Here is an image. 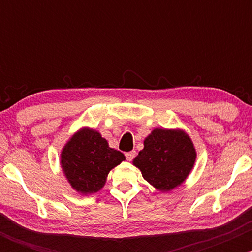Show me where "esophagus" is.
Segmentation results:
<instances>
[{
  "mask_svg": "<svg viewBox=\"0 0 252 252\" xmlns=\"http://www.w3.org/2000/svg\"><path fill=\"white\" fill-rule=\"evenodd\" d=\"M135 156H136L135 150H131V152L126 153V160H128V161H132V158H134Z\"/></svg>",
  "mask_w": 252,
  "mask_h": 252,
  "instance_id": "esophagus-1",
  "label": "esophagus"
}]
</instances>
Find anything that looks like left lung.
<instances>
[{"instance_id": "left-lung-1", "label": "left lung", "mask_w": 252, "mask_h": 252, "mask_svg": "<svg viewBox=\"0 0 252 252\" xmlns=\"http://www.w3.org/2000/svg\"><path fill=\"white\" fill-rule=\"evenodd\" d=\"M143 144L132 163L144 180L161 192L172 190L186 180L194 166L196 152L184 130L156 128Z\"/></svg>"}]
</instances>
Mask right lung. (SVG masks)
Masks as SVG:
<instances>
[{"instance_id":"add662e5","label":"right lung","mask_w":252,"mask_h":252,"mask_svg":"<svg viewBox=\"0 0 252 252\" xmlns=\"http://www.w3.org/2000/svg\"><path fill=\"white\" fill-rule=\"evenodd\" d=\"M126 160L123 153L110 148L94 129L83 128L65 144L60 164L72 189L82 194L96 193L105 185L109 172Z\"/></svg>"}]
</instances>
